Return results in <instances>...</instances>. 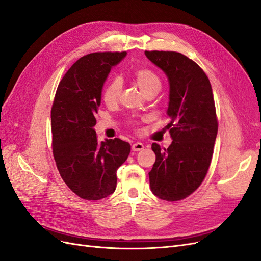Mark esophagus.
Returning <instances> with one entry per match:
<instances>
[{
	"label": "esophagus",
	"mask_w": 261,
	"mask_h": 261,
	"mask_svg": "<svg viewBox=\"0 0 261 261\" xmlns=\"http://www.w3.org/2000/svg\"><path fill=\"white\" fill-rule=\"evenodd\" d=\"M143 148H144V145L142 144V143H134V144L132 145V150L133 152H140V150H142Z\"/></svg>",
	"instance_id": "1"
}]
</instances>
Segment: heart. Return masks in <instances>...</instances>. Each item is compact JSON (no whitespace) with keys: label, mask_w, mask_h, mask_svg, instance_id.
<instances>
[{"label":"heart","mask_w":261,"mask_h":261,"mask_svg":"<svg viewBox=\"0 0 261 261\" xmlns=\"http://www.w3.org/2000/svg\"><path fill=\"white\" fill-rule=\"evenodd\" d=\"M138 86L144 94L148 92H159L162 89V79L159 75L149 68H139L133 73ZM122 91V82L119 78H114L109 81L103 91V99L106 105L111 106L118 102Z\"/></svg>","instance_id":"heart-1"}]
</instances>
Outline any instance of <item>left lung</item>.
I'll use <instances>...</instances> for the list:
<instances>
[{
    "label": "left lung",
    "instance_id": "left-lung-1",
    "mask_svg": "<svg viewBox=\"0 0 261 261\" xmlns=\"http://www.w3.org/2000/svg\"><path fill=\"white\" fill-rule=\"evenodd\" d=\"M145 55L169 80L167 127L172 139L167 149L153 143L156 161L149 186L161 199L181 200L198 189L212 163L218 132L213 89L205 71L188 56L171 51Z\"/></svg>",
    "mask_w": 261,
    "mask_h": 261
}]
</instances>
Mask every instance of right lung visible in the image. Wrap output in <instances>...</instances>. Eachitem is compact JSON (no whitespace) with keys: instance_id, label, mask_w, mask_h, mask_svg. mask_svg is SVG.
Returning a JSON list of instances; mask_svg holds the SVG:
<instances>
[{"instance_id":"add662e5","label":"right lung","mask_w":261,"mask_h":261,"mask_svg":"<svg viewBox=\"0 0 261 261\" xmlns=\"http://www.w3.org/2000/svg\"><path fill=\"white\" fill-rule=\"evenodd\" d=\"M125 52H96L82 56L58 85L51 109L52 148L62 179L75 195L98 200L114 193L117 169L131 146L120 139L99 144L95 114L111 68Z\"/></svg>"}]
</instances>
